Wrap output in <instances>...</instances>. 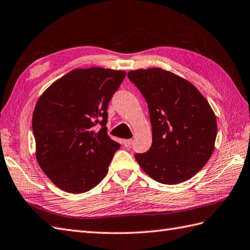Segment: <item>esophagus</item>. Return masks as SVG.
<instances>
[{
    "label": "esophagus",
    "mask_w": 250,
    "mask_h": 250,
    "mask_svg": "<svg viewBox=\"0 0 250 250\" xmlns=\"http://www.w3.org/2000/svg\"><path fill=\"white\" fill-rule=\"evenodd\" d=\"M131 145H132V139H125V141H124V146L125 148H130Z\"/></svg>",
    "instance_id": "1"
}]
</instances>
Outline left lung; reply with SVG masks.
<instances>
[{
	"label": "left lung",
	"mask_w": 250,
	"mask_h": 250,
	"mask_svg": "<svg viewBox=\"0 0 250 250\" xmlns=\"http://www.w3.org/2000/svg\"><path fill=\"white\" fill-rule=\"evenodd\" d=\"M127 78L146 99L152 125L151 147L135 160L160 183L187 181L213 153L217 124L210 104L188 81L161 68L132 70Z\"/></svg>",
	"instance_id": "left-lung-1"
}]
</instances>
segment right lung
Wrapping results in <instances>:
<instances>
[{"instance_id": "right-lung-1", "label": "right lung", "mask_w": 250, "mask_h": 250, "mask_svg": "<svg viewBox=\"0 0 250 250\" xmlns=\"http://www.w3.org/2000/svg\"><path fill=\"white\" fill-rule=\"evenodd\" d=\"M125 77L112 69H74L38 99L32 120L36 159L57 188L85 193L106 176L120 148L107 135V105Z\"/></svg>"}]
</instances>
